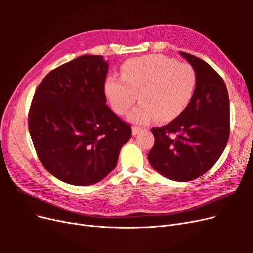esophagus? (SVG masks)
<instances>
[{
	"label": "esophagus",
	"mask_w": 253,
	"mask_h": 253,
	"mask_svg": "<svg viewBox=\"0 0 253 253\" xmlns=\"http://www.w3.org/2000/svg\"><path fill=\"white\" fill-rule=\"evenodd\" d=\"M143 131V129L142 128H140V127H138V126H133L132 127V133H133V135L134 136H136V135H138L140 132H142Z\"/></svg>",
	"instance_id": "34e87169"
}]
</instances>
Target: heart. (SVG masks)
Listing matches in <instances>:
<instances>
[{
    "mask_svg": "<svg viewBox=\"0 0 253 253\" xmlns=\"http://www.w3.org/2000/svg\"><path fill=\"white\" fill-rule=\"evenodd\" d=\"M122 79L105 82V96L112 109L126 114L139 95L141 102L129 114L136 124H149L155 117L171 121L186 110L196 87V73L186 63L163 55L128 60L122 68Z\"/></svg>",
    "mask_w": 253,
    "mask_h": 253,
    "instance_id": "obj_1",
    "label": "heart"
}]
</instances>
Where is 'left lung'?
<instances>
[{
    "mask_svg": "<svg viewBox=\"0 0 253 253\" xmlns=\"http://www.w3.org/2000/svg\"><path fill=\"white\" fill-rule=\"evenodd\" d=\"M196 73V87L178 117L151 129L155 143L148 158L153 169L174 181H190L214 166L230 133V104L226 84L204 60L179 52Z\"/></svg>",
    "mask_w": 253,
    "mask_h": 253,
    "instance_id": "left-lung-1",
    "label": "left lung"
}]
</instances>
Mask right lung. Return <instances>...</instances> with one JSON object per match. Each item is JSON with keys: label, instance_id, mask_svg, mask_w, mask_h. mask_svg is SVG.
<instances>
[{"label": "right lung", "instance_id": "add662e5", "mask_svg": "<svg viewBox=\"0 0 253 253\" xmlns=\"http://www.w3.org/2000/svg\"><path fill=\"white\" fill-rule=\"evenodd\" d=\"M108 71L102 56H81L51 71L33 98L28 128L38 157L70 185L102 180L132 136L131 126L105 104Z\"/></svg>", "mask_w": 253, "mask_h": 253}]
</instances>
